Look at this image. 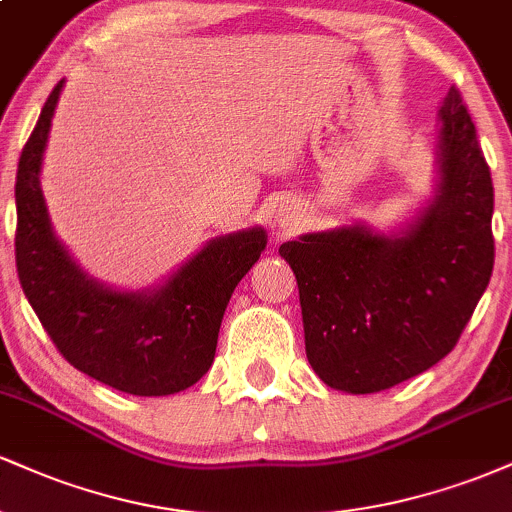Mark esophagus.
<instances>
[{"label": "esophagus", "mask_w": 512, "mask_h": 512, "mask_svg": "<svg viewBox=\"0 0 512 512\" xmlns=\"http://www.w3.org/2000/svg\"><path fill=\"white\" fill-rule=\"evenodd\" d=\"M274 226L281 228V231H289V228L293 226L291 211H286V209L276 211V214H274Z\"/></svg>", "instance_id": "1"}]
</instances>
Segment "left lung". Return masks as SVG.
<instances>
[{
  "label": "left lung",
  "mask_w": 512,
  "mask_h": 512,
  "mask_svg": "<svg viewBox=\"0 0 512 512\" xmlns=\"http://www.w3.org/2000/svg\"><path fill=\"white\" fill-rule=\"evenodd\" d=\"M493 185L460 91L438 108L433 192L387 233L351 221L289 240L305 354L334 390L368 395L436 366L493 269Z\"/></svg>",
  "instance_id": "left-lung-1"
}]
</instances>
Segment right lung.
I'll list each match as a JSON object with an SVG mask.
<instances>
[{"mask_svg":"<svg viewBox=\"0 0 512 512\" xmlns=\"http://www.w3.org/2000/svg\"><path fill=\"white\" fill-rule=\"evenodd\" d=\"M64 79L52 88L16 173V269L62 356L98 383L137 397L187 390L211 368L233 291L267 248L262 226L207 240L146 289H117L74 260L52 228L40 187Z\"/></svg>","mask_w":512,"mask_h":512,"instance_id":"add662e5","label":"right lung"}]
</instances>
